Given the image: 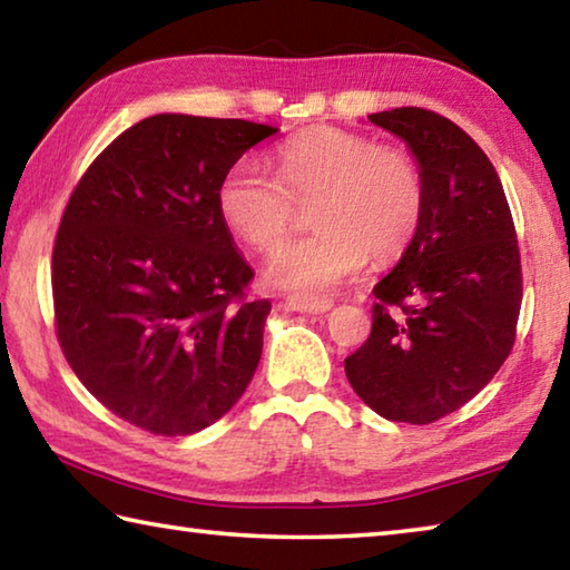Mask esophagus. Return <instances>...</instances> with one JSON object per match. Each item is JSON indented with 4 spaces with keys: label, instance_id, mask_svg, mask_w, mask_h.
Wrapping results in <instances>:
<instances>
[{
    "label": "esophagus",
    "instance_id": "obj_1",
    "mask_svg": "<svg viewBox=\"0 0 570 570\" xmlns=\"http://www.w3.org/2000/svg\"><path fill=\"white\" fill-rule=\"evenodd\" d=\"M334 304L330 298H304V296H288L284 302V308L288 312H302V314H324L330 312Z\"/></svg>",
    "mask_w": 570,
    "mask_h": 570
}]
</instances>
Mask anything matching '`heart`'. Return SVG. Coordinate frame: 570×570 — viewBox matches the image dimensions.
Returning <instances> with one entry per match:
<instances>
[{
  "mask_svg": "<svg viewBox=\"0 0 570 570\" xmlns=\"http://www.w3.org/2000/svg\"><path fill=\"white\" fill-rule=\"evenodd\" d=\"M304 206L314 230L276 250L266 282L320 298L370 256L392 262L410 248L428 208V183L407 150L377 146L362 132L312 128L278 146L276 178L240 158L216 188L220 220L262 254L282 244Z\"/></svg>",
  "mask_w": 570,
  "mask_h": 570,
  "instance_id": "b5f03b06",
  "label": "heart"
}]
</instances>
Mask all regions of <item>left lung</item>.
Segmentation results:
<instances>
[{
    "label": "left lung",
    "instance_id": "8db88e82",
    "mask_svg": "<svg viewBox=\"0 0 570 570\" xmlns=\"http://www.w3.org/2000/svg\"><path fill=\"white\" fill-rule=\"evenodd\" d=\"M370 120L410 146L428 208L372 288V334L344 372L382 417L430 424L475 397L513 350L523 302L515 226L493 163L455 122L424 108Z\"/></svg>",
    "mask_w": 570,
    "mask_h": 570
}]
</instances>
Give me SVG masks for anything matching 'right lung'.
Masks as SVG:
<instances>
[{
	"label": "right lung",
	"mask_w": 570,
	"mask_h": 570,
	"mask_svg": "<svg viewBox=\"0 0 570 570\" xmlns=\"http://www.w3.org/2000/svg\"><path fill=\"white\" fill-rule=\"evenodd\" d=\"M272 125L160 112L135 122L77 183L52 248L67 364L120 420L193 435L246 392L266 298L218 216L216 188Z\"/></svg>",
	"instance_id": "1"
}]
</instances>
